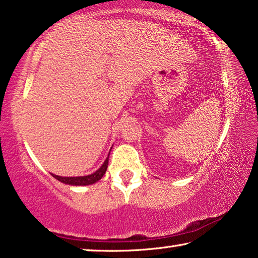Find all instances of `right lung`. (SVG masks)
Listing matches in <instances>:
<instances>
[{"mask_svg":"<svg viewBox=\"0 0 258 258\" xmlns=\"http://www.w3.org/2000/svg\"><path fill=\"white\" fill-rule=\"evenodd\" d=\"M108 162H109V158L105 159L103 165H102L100 169L96 171V172H94L89 175H84V177H59V175L52 174V177L56 178L57 180H59L60 182L68 183V185H75V186L92 185V183L99 181L100 179L103 177L105 171H107Z\"/></svg>","mask_w":258,"mask_h":258,"instance_id":"obj_1","label":"right lung"}]
</instances>
